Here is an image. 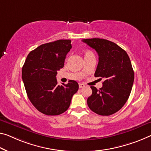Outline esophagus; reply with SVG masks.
<instances>
[{
	"label": "esophagus",
	"mask_w": 151,
	"mask_h": 151,
	"mask_svg": "<svg viewBox=\"0 0 151 151\" xmlns=\"http://www.w3.org/2000/svg\"><path fill=\"white\" fill-rule=\"evenodd\" d=\"M84 86L85 85L83 84V83H79V88H83Z\"/></svg>",
	"instance_id": "esophagus-1"
}]
</instances>
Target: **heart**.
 Returning a JSON list of instances; mask_svg holds the SVG:
<instances>
[{
  "mask_svg": "<svg viewBox=\"0 0 151 151\" xmlns=\"http://www.w3.org/2000/svg\"><path fill=\"white\" fill-rule=\"evenodd\" d=\"M90 55H94L93 53L90 50H86V51L84 52V57L87 56H90Z\"/></svg>",
  "mask_w": 151,
  "mask_h": 151,
  "instance_id": "b5f03b06",
  "label": "heart"
}]
</instances>
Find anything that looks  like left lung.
<instances>
[{
	"instance_id": "obj_1",
	"label": "left lung",
	"mask_w": 151,
	"mask_h": 151,
	"mask_svg": "<svg viewBox=\"0 0 151 151\" xmlns=\"http://www.w3.org/2000/svg\"><path fill=\"white\" fill-rule=\"evenodd\" d=\"M83 42L98 53L99 63L94 76L104 78L103 87L90 86L92 93L87 104L100 115H111L121 109L128 99L134 73L127 52L115 43L102 38L83 39Z\"/></svg>"
}]
</instances>
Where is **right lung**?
<instances>
[{"label": "right lung", "instance_id": "1", "mask_svg": "<svg viewBox=\"0 0 151 151\" xmlns=\"http://www.w3.org/2000/svg\"><path fill=\"white\" fill-rule=\"evenodd\" d=\"M71 48L70 40L46 43L30 52L22 68V80L28 99L43 114L58 115L68 109L79 85L74 80L57 84V71L63 68Z\"/></svg>", "mask_w": 151, "mask_h": 151}]
</instances>
